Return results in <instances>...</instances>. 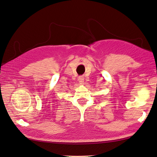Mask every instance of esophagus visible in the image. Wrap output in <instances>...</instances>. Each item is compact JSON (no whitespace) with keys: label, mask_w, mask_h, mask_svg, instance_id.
<instances>
[{"label":"esophagus","mask_w":157,"mask_h":157,"mask_svg":"<svg viewBox=\"0 0 157 157\" xmlns=\"http://www.w3.org/2000/svg\"><path fill=\"white\" fill-rule=\"evenodd\" d=\"M78 82L80 84H84V78L83 76H79L78 78Z\"/></svg>","instance_id":"esophagus-1"}]
</instances>
